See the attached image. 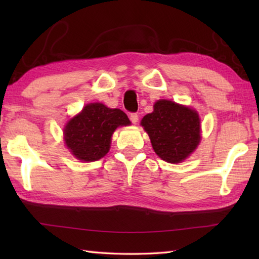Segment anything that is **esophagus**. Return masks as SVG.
I'll return each instance as SVG.
<instances>
[{
  "label": "esophagus",
  "mask_w": 259,
  "mask_h": 259,
  "mask_svg": "<svg viewBox=\"0 0 259 259\" xmlns=\"http://www.w3.org/2000/svg\"><path fill=\"white\" fill-rule=\"evenodd\" d=\"M129 117H130V121L133 122V123H135V124L137 123L138 120H139V116H138L137 113H131Z\"/></svg>",
  "instance_id": "34e87169"
}]
</instances>
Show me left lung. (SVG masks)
<instances>
[{"label": "left lung", "mask_w": 259, "mask_h": 259, "mask_svg": "<svg viewBox=\"0 0 259 259\" xmlns=\"http://www.w3.org/2000/svg\"><path fill=\"white\" fill-rule=\"evenodd\" d=\"M142 125L150 136L153 150L169 163L185 160L201 139L198 113L171 100L156 102L154 111L143 117Z\"/></svg>", "instance_id": "obj_1"}]
</instances>
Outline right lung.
I'll return each mask as SVG.
<instances>
[{
	"label": "right lung",
	"mask_w": 259,
	"mask_h": 259,
	"mask_svg": "<svg viewBox=\"0 0 259 259\" xmlns=\"http://www.w3.org/2000/svg\"><path fill=\"white\" fill-rule=\"evenodd\" d=\"M129 124L128 116L121 109L108 108L100 103L89 104L65 126V143L76 159L97 161L109 151L114 130Z\"/></svg>",
	"instance_id": "add662e5"
}]
</instances>
